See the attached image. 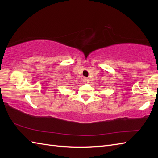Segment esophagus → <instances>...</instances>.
I'll return each instance as SVG.
<instances>
[{"label":"esophagus","mask_w":158,"mask_h":158,"mask_svg":"<svg viewBox=\"0 0 158 158\" xmlns=\"http://www.w3.org/2000/svg\"><path fill=\"white\" fill-rule=\"evenodd\" d=\"M84 83H89V79L88 78H85V77H84Z\"/></svg>","instance_id":"obj_1"}]
</instances>
